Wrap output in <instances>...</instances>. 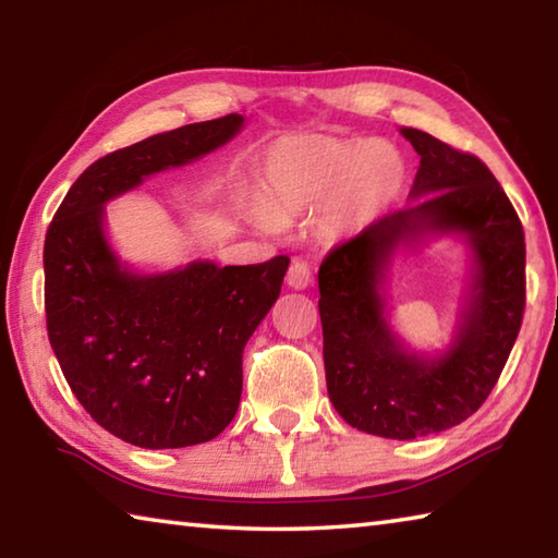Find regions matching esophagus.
<instances>
[{"mask_svg":"<svg viewBox=\"0 0 558 558\" xmlns=\"http://www.w3.org/2000/svg\"><path fill=\"white\" fill-rule=\"evenodd\" d=\"M310 282H313V268H310L305 260H292V266L288 270V286L295 290H305Z\"/></svg>","mask_w":558,"mask_h":558,"instance_id":"34e87169","label":"esophagus"}]
</instances>
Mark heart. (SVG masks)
Listing matches in <instances>:
<instances>
[{
    "mask_svg": "<svg viewBox=\"0 0 558 558\" xmlns=\"http://www.w3.org/2000/svg\"><path fill=\"white\" fill-rule=\"evenodd\" d=\"M401 179L403 162L391 145L347 143L329 135L286 137L270 147L263 167V206L256 219L276 229L325 204L319 231L339 239L389 199Z\"/></svg>",
    "mask_w": 558,
    "mask_h": 558,
    "instance_id": "1",
    "label": "heart"
}]
</instances>
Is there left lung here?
Instances as JSON below:
<instances>
[{
  "label": "left lung",
  "instance_id": "left-lung-1",
  "mask_svg": "<svg viewBox=\"0 0 558 558\" xmlns=\"http://www.w3.org/2000/svg\"><path fill=\"white\" fill-rule=\"evenodd\" d=\"M421 155L411 204L335 245L319 266L327 393L349 426L411 440L448 430L485 403L517 342L526 305L524 229L483 159L403 128ZM428 232H462L476 256L471 300L448 353L409 355L378 290L392 251Z\"/></svg>",
  "mask_w": 558,
  "mask_h": 558
}]
</instances>
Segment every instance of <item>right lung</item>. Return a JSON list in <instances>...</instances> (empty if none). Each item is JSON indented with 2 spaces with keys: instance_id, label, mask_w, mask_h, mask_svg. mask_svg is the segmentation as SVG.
<instances>
[{
  "instance_id": "1",
  "label": "right lung",
  "mask_w": 558,
  "mask_h": 558,
  "mask_svg": "<svg viewBox=\"0 0 558 558\" xmlns=\"http://www.w3.org/2000/svg\"><path fill=\"white\" fill-rule=\"evenodd\" d=\"M243 118L194 122L116 149L75 179L44 243L46 329L75 399L132 446L206 442L233 421L243 347L276 305L288 256L256 266L211 260L137 276L102 231L106 202L145 177L209 155Z\"/></svg>"
}]
</instances>
